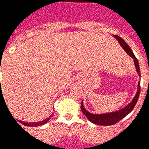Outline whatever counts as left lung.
Segmentation results:
<instances>
[{"label":"left lung","instance_id":"obj_1","mask_svg":"<svg viewBox=\"0 0 149 149\" xmlns=\"http://www.w3.org/2000/svg\"><path fill=\"white\" fill-rule=\"evenodd\" d=\"M113 37H115L116 39L117 40V41L119 42V44H120V46L123 47V49L124 50L125 52H127V54L130 57H131L134 59V63L135 68H136V71L137 73L138 74L141 79V72H140V67H139V64H138V59L136 58V57L134 56V54L133 53V52L130 49V47H129L126 42L124 41V40L122 39L121 37L117 36V35H112ZM141 91V86H140V81L138 84V90L136 95L132 99V101L128 104L127 105H126L125 107L123 109L115 112H106V113H100V114H96V113H91V112H88L84 107V102H81V110L82 112L84 114V116L88 119L90 122L93 123L97 125H102V126H109V125H113L118 123L120 120H121L123 118H124L126 116H127L133 109L134 108L136 103L138 102V97H139V95H140Z\"/></svg>","mask_w":149,"mask_h":149}]
</instances>
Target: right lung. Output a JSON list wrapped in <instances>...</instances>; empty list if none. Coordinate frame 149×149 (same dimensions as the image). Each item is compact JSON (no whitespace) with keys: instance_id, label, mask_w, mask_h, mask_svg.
<instances>
[{"instance_id":"obj_1","label":"right lung","mask_w":149,"mask_h":149,"mask_svg":"<svg viewBox=\"0 0 149 149\" xmlns=\"http://www.w3.org/2000/svg\"><path fill=\"white\" fill-rule=\"evenodd\" d=\"M0 70H1V67H0ZM2 93V91H1V88L0 90V95H1ZM53 116V113H52V115L49 116V117L46 118L45 120H42V121H39V122H33V123H28V122H25V121H22V120H19V122L21 123H22L23 125H25V126H28V127H38V126H41V125H44L45 124V123H47L48 121H49L50 120H51V118ZM14 118V117H13ZM15 119V118H14ZM17 122V121H16Z\"/></svg>"}]
</instances>
